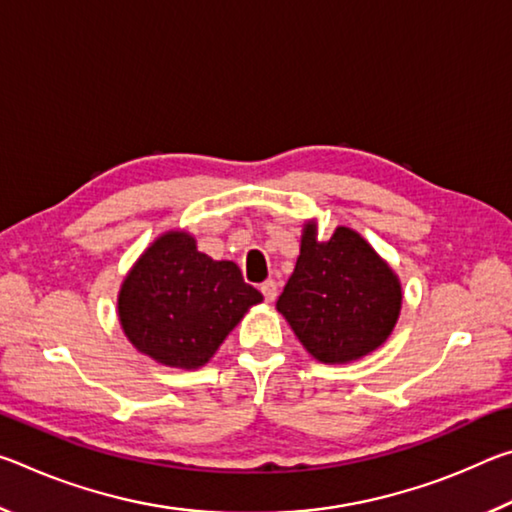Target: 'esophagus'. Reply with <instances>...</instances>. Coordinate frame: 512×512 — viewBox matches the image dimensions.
<instances>
[{"label": "esophagus", "instance_id": "esophagus-1", "mask_svg": "<svg viewBox=\"0 0 512 512\" xmlns=\"http://www.w3.org/2000/svg\"><path fill=\"white\" fill-rule=\"evenodd\" d=\"M259 289H262L264 298H266L268 302H273V300L277 298V282H275V280H266Z\"/></svg>", "mask_w": 512, "mask_h": 512}]
</instances>
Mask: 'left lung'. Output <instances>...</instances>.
Listing matches in <instances>:
<instances>
[{
  "instance_id": "obj_1",
  "label": "left lung",
  "mask_w": 512,
  "mask_h": 512,
  "mask_svg": "<svg viewBox=\"0 0 512 512\" xmlns=\"http://www.w3.org/2000/svg\"><path fill=\"white\" fill-rule=\"evenodd\" d=\"M400 307V280L359 232L341 225L329 241H318L316 223H305L277 311L311 357L323 363L366 357L391 336Z\"/></svg>"
}]
</instances>
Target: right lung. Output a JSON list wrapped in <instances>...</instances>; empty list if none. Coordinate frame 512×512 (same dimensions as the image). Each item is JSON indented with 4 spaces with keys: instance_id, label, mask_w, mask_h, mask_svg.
Returning <instances> with one entry per match:
<instances>
[{
    "instance_id": "obj_1",
    "label": "right lung",
    "mask_w": 512,
    "mask_h": 512,
    "mask_svg": "<svg viewBox=\"0 0 512 512\" xmlns=\"http://www.w3.org/2000/svg\"><path fill=\"white\" fill-rule=\"evenodd\" d=\"M262 293L235 262H214L183 230L164 232L119 291V323L137 350L162 366L194 370L214 357Z\"/></svg>"
}]
</instances>
